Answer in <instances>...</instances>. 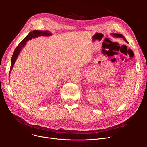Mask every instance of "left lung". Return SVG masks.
<instances>
[{"label": "left lung", "mask_w": 147, "mask_h": 147, "mask_svg": "<svg viewBox=\"0 0 147 147\" xmlns=\"http://www.w3.org/2000/svg\"><path fill=\"white\" fill-rule=\"evenodd\" d=\"M111 35L114 37H117V38H122L123 40H124L126 43H128V42L126 40V39L125 38V37H124V36H123L121 34H119V33H112Z\"/></svg>", "instance_id": "left-lung-1"}]
</instances>
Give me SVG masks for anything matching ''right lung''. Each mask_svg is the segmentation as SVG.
I'll return each instance as SVG.
<instances>
[{
	"label": "right lung",
	"instance_id": "add662e5",
	"mask_svg": "<svg viewBox=\"0 0 147 147\" xmlns=\"http://www.w3.org/2000/svg\"><path fill=\"white\" fill-rule=\"evenodd\" d=\"M52 34L49 31H38V30H34L33 32H31L29 33V34L23 39L19 45L17 46V48H15L13 55L11 59V68H10V71H9V75L11 73V71L14 65V64L15 63V61H16L18 55L20 54L21 49L22 48L26 45V43L28 40L32 39L33 38H36L39 36H51Z\"/></svg>",
	"mask_w": 147,
	"mask_h": 147
}]
</instances>
